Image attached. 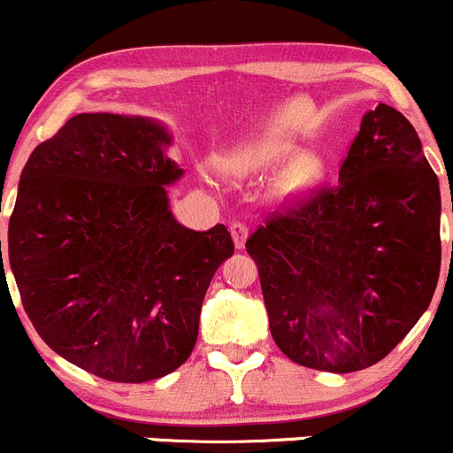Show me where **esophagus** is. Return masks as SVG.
Masks as SVG:
<instances>
[{"mask_svg":"<svg viewBox=\"0 0 453 453\" xmlns=\"http://www.w3.org/2000/svg\"><path fill=\"white\" fill-rule=\"evenodd\" d=\"M231 237H233V244H235V249H244L246 237H249V226H246L244 222H233Z\"/></svg>","mask_w":453,"mask_h":453,"instance_id":"1","label":"esophagus"}]
</instances>
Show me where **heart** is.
Listing matches in <instances>:
<instances>
[{
    "label": "heart",
    "instance_id": "obj_1",
    "mask_svg": "<svg viewBox=\"0 0 453 453\" xmlns=\"http://www.w3.org/2000/svg\"><path fill=\"white\" fill-rule=\"evenodd\" d=\"M297 154V147L293 142H266V145L250 147L242 151L231 160L228 169L231 173H249L259 172V169H275L280 165L288 163ZM328 176V158L319 151H306L299 154L277 182V194L284 200H297L315 191Z\"/></svg>",
    "mask_w": 453,
    "mask_h": 453
}]
</instances>
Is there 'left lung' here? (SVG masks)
Instances as JSON below:
<instances>
[{
    "label": "left lung",
    "mask_w": 453,
    "mask_h": 453,
    "mask_svg": "<svg viewBox=\"0 0 453 453\" xmlns=\"http://www.w3.org/2000/svg\"><path fill=\"white\" fill-rule=\"evenodd\" d=\"M277 348L295 364H379L427 311L441 273V187L410 120L365 111L334 187L246 240Z\"/></svg>",
    "instance_id": "obj_1"
}]
</instances>
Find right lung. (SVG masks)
Instances as JSON below:
<instances>
[{
	"label": "right lung",
	"mask_w": 453,
	"mask_h": 453,
	"mask_svg": "<svg viewBox=\"0 0 453 453\" xmlns=\"http://www.w3.org/2000/svg\"><path fill=\"white\" fill-rule=\"evenodd\" d=\"M169 145L151 119L76 114L35 147L8 222V262L39 337L116 383L189 359L213 273L233 255L225 225L191 231L169 211L165 185L182 176Z\"/></svg>",
	"instance_id": "add662e5"
}]
</instances>
